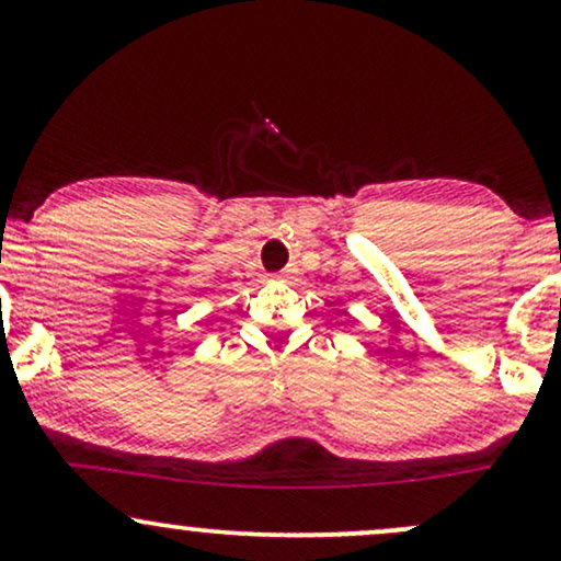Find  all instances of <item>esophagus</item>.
Returning <instances> with one entry per match:
<instances>
[{"label":"esophagus","mask_w":561,"mask_h":561,"mask_svg":"<svg viewBox=\"0 0 561 561\" xmlns=\"http://www.w3.org/2000/svg\"><path fill=\"white\" fill-rule=\"evenodd\" d=\"M279 279H285V282H287V279H293V268H287V272H282V274H279Z\"/></svg>","instance_id":"1"}]
</instances>
